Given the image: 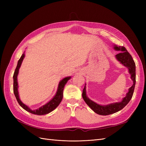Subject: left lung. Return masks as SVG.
Masks as SVG:
<instances>
[{
    "label": "left lung",
    "mask_w": 146,
    "mask_h": 146,
    "mask_svg": "<svg viewBox=\"0 0 146 146\" xmlns=\"http://www.w3.org/2000/svg\"><path fill=\"white\" fill-rule=\"evenodd\" d=\"M114 48L116 50L121 51V52L119 53L118 54L116 55V57L119 61H120L122 64L129 68V73L131 74V78L133 80V84L129 88V92H127L126 96L123 99L121 102L114 103L105 106L97 104L93 101L88 99L86 94V86H85L82 92L83 100L96 113L100 114V115H109V114H113L120 111L123 108H124L131 100L135 90L136 83V66L135 61L133 58H132L131 55L127 51V49L123 46L117 47L115 46Z\"/></svg>",
    "instance_id": "1"
}]
</instances>
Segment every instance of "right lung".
Segmentation results:
<instances>
[{
	"label": "right lung",
	"mask_w": 146,
	"mask_h": 146,
	"mask_svg": "<svg viewBox=\"0 0 146 146\" xmlns=\"http://www.w3.org/2000/svg\"><path fill=\"white\" fill-rule=\"evenodd\" d=\"M24 56H25L24 54L22 55L21 57L18 61V62H17V64L16 68V69L15 70L14 75H13V92H14V94L16 98V100L17 101V102H18L19 104L20 105L21 107H23L25 110H26V111H27L29 113H31L34 114H37V115H44V114L49 113L50 112L52 111L53 110H55L57 107H58L61 102V100H62L63 97V90H64V85L70 78V77H66L63 78V80L60 82L56 94L54 97V98H53L50 102H48L46 105L42 106V107L39 108V109H37L36 110H30L27 105L24 104L21 101L19 98L18 91H17L18 85H17V75H18L19 69V68L21 67L22 62H23Z\"/></svg>",
	"instance_id": "obj_1"
}]
</instances>
